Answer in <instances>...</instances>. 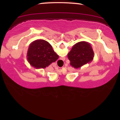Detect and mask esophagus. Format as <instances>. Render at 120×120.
<instances>
[{
	"mask_svg": "<svg viewBox=\"0 0 120 120\" xmlns=\"http://www.w3.org/2000/svg\"><path fill=\"white\" fill-rule=\"evenodd\" d=\"M57 66H58V65H57Z\"/></svg>",
	"mask_w": 120,
	"mask_h": 120,
	"instance_id": "esophagus-1",
	"label": "esophagus"
}]
</instances>
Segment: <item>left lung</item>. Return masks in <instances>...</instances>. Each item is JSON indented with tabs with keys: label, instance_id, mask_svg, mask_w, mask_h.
I'll list each match as a JSON object with an SVG mask.
<instances>
[{
	"label": "left lung",
	"instance_id": "1",
	"mask_svg": "<svg viewBox=\"0 0 120 120\" xmlns=\"http://www.w3.org/2000/svg\"><path fill=\"white\" fill-rule=\"evenodd\" d=\"M94 52L91 44L86 41H80L75 44L68 54L70 64L75 69L92 61Z\"/></svg>",
	"mask_w": 120,
	"mask_h": 120
}]
</instances>
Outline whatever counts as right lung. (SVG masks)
<instances>
[{
  "mask_svg": "<svg viewBox=\"0 0 120 120\" xmlns=\"http://www.w3.org/2000/svg\"><path fill=\"white\" fill-rule=\"evenodd\" d=\"M58 58L50 44L42 39L33 41L29 45L27 54V60L36 69H45Z\"/></svg>",
  "mask_w": 120,
  "mask_h": 120,
  "instance_id": "add662e5",
  "label": "right lung"
}]
</instances>
